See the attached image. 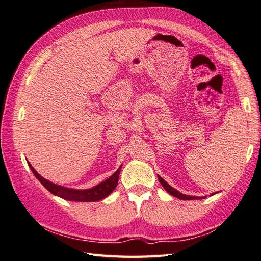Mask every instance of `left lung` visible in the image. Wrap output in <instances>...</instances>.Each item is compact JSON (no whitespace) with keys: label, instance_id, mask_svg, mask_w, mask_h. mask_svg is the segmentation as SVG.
I'll list each match as a JSON object with an SVG mask.
<instances>
[{"label":"left lung","instance_id":"8db88e82","mask_svg":"<svg viewBox=\"0 0 261 261\" xmlns=\"http://www.w3.org/2000/svg\"><path fill=\"white\" fill-rule=\"evenodd\" d=\"M158 178H159L160 183H161V185L164 187L165 191H167L169 194H171L172 196L176 197V198H178V199H181V200H193V199H203V198H204V197H198V198H197V197H195V196H188V195L181 194V193H179L178 191H176L175 188H173L172 186H170V185L167 183V181H165L161 176L158 175Z\"/></svg>","mask_w":261,"mask_h":261}]
</instances>
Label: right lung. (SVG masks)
Instances as JSON below:
<instances>
[{
    "mask_svg": "<svg viewBox=\"0 0 261 261\" xmlns=\"http://www.w3.org/2000/svg\"><path fill=\"white\" fill-rule=\"evenodd\" d=\"M28 165L30 170L33 171V173L35 174V176L40 180V183L48 189V191L55 195L59 196L63 199L66 200H70V201H83V202H91V201H99L101 199L106 198L110 194H111L115 187L117 186V181H118V177H120V172H121V168H118V170L114 173L112 176H110L108 179L103 180L102 183L96 185L92 188L89 189H74V188H67L64 186H60L57 184H53L52 181L43 178L39 173H37V171L33 168L28 162Z\"/></svg>",
    "mask_w": 261,
    "mask_h": 261,
    "instance_id": "right-lung-1",
    "label": "right lung"
}]
</instances>
